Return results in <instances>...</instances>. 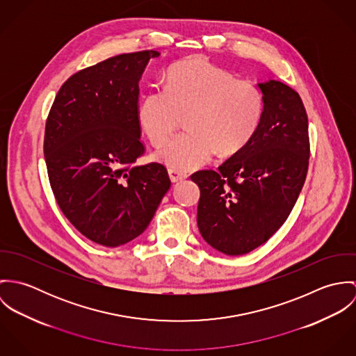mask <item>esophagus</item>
Masks as SVG:
<instances>
[{
    "label": "esophagus",
    "instance_id": "obj_1",
    "mask_svg": "<svg viewBox=\"0 0 356 356\" xmlns=\"http://www.w3.org/2000/svg\"><path fill=\"white\" fill-rule=\"evenodd\" d=\"M168 175H170L171 182H179V181L188 178L186 172H182V171H178V170H174V168L168 170Z\"/></svg>",
    "mask_w": 356,
    "mask_h": 356
}]
</instances>
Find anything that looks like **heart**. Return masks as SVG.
Wrapping results in <instances>:
<instances>
[{
  "label": "heart",
  "instance_id": "heart-1",
  "mask_svg": "<svg viewBox=\"0 0 356 356\" xmlns=\"http://www.w3.org/2000/svg\"><path fill=\"white\" fill-rule=\"evenodd\" d=\"M264 115V97L248 81L200 56L174 64L167 86L149 88L138 102L137 119L154 147L163 145L188 116L186 133L168 141L156 159L177 170L202 167L216 152L230 156L254 138Z\"/></svg>",
  "mask_w": 356,
  "mask_h": 356
}]
</instances>
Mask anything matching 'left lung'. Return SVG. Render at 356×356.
I'll return each mask as SVG.
<instances>
[{"label": "left lung", "instance_id": "obj_1", "mask_svg": "<svg viewBox=\"0 0 356 356\" xmlns=\"http://www.w3.org/2000/svg\"><path fill=\"white\" fill-rule=\"evenodd\" d=\"M257 86L264 115L251 143L216 171L191 177L200 188L199 230L222 254H248L264 244L288 219L308 170V119L299 93L278 81Z\"/></svg>", "mask_w": 356, "mask_h": 356}]
</instances>
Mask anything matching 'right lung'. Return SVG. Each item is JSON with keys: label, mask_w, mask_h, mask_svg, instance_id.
I'll return each instance as SVG.
<instances>
[{"label": "right lung", "mask_w": 356, "mask_h": 356, "mask_svg": "<svg viewBox=\"0 0 356 356\" xmlns=\"http://www.w3.org/2000/svg\"><path fill=\"white\" fill-rule=\"evenodd\" d=\"M157 56L124 53L74 74L47 120L44 153L56 202L78 232L104 247L144 233L171 186L163 164H134L145 152L138 82Z\"/></svg>", "instance_id": "add662e5"}]
</instances>
